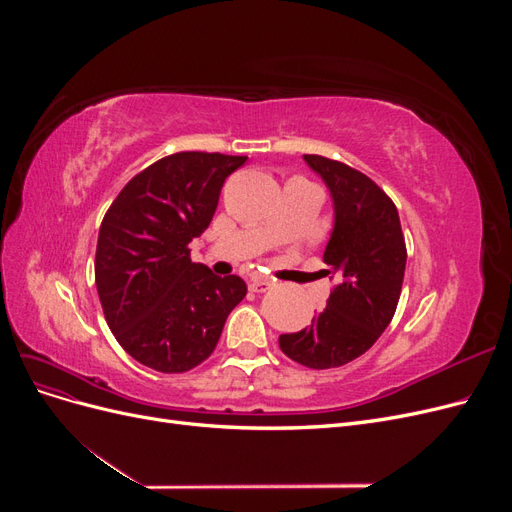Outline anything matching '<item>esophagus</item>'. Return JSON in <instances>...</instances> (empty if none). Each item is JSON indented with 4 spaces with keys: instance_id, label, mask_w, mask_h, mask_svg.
<instances>
[{
    "instance_id": "1",
    "label": "esophagus",
    "mask_w": 512,
    "mask_h": 512,
    "mask_svg": "<svg viewBox=\"0 0 512 512\" xmlns=\"http://www.w3.org/2000/svg\"><path fill=\"white\" fill-rule=\"evenodd\" d=\"M271 286H273V280H269V277H254L250 282L252 292H267L271 290Z\"/></svg>"
}]
</instances>
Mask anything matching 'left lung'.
I'll list each match as a JSON object with an SVG mask.
<instances>
[{"mask_svg": "<svg viewBox=\"0 0 512 512\" xmlns=\"http://www.w3.org/2000/svg\"><path fill=\"white\" fill-rule=\"evenodd\" d=\"M303 158L333 196L335 226L322 260L337 284L309 327L280 335V348L305 367L331 369L359 359L389 327L408 252L397 207L382 188L344 162Z\"/></svg>", "mask_w": 512, "mask_h": 512, "instance_id": "1", "label": "left lung"}]
</instances>
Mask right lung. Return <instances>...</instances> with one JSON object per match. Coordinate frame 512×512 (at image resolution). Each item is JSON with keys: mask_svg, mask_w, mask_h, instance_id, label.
<instances>
[{"mask_svg": "<svg viewBox=\"0 0 512 512\" xmlns=\"http://www.w3.org/2000/svg\"><path fill=\"white\" fill-rule=\"evenodd\" d=\"M247 156L179 151L134 175L108 207L96 247V286L108 329L132 359L183 374L209 359L247 294L239 275L190 258L220 190Z\"/></svg>", "mask_w": 512, "mask_h": 512, "instance_id": "right-lung-1", "label": "right lung"}]
</instances>
